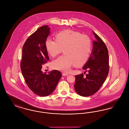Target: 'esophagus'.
<instances>
[{"label": "esophagus", "instance_id": "1", "mask_svg": "<svg viewBox=\"0 0 129 129\" xmlns=\"http://www.w3.org/2000/svg\"><path fill=\"white\" fill-rule=\"evenodd\" d=\"M62 76H67L68 75V74H67V73H62Z\"/></svg>", "mask_w": 129, "mask_h": 129}]
</instances>
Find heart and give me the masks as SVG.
Returning <instances> with one entry per match:
<instances>
[{
  "instance_id": "1",
  "label": "heart",
  "mask_w": 129,
  "mask_h": 129,
  "mask_svg": "<svg viewBox=\"0 0 129 129\" xmlns=\"http://www.w3.org/2000/svg\"><path fill=\"white\" fill-rule=\"evenodd\" d=\"M46 49L51 57L62 52L64 54L52 61V68L62 72L68 71L75 65L83 66L90 57L91 44L90 38L78 31L64 30L56 34L55 40L48 38L45 43Z\"/></svg>"
}]
</instances>
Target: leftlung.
<instances>
[{"instance_id":"obj_1","label":"left lung","mask_w":129,"mask_h":129,"mask_svg":"<svg viewBox=\"0 0 129 129\" xmlns=\"http://www.w3.org/2000/svg\"><path fill=\"white\" fill-rule=\"evenodd\" d=\"M93 33L95 40L92 41L93 48L89 60L82 69L88 70L84 77L83 74L76 75L75 90L79 95L87 97L93 95L100 89L107 79L109 72L108 51L101 38Z\"/></svg>"}]
</instances>
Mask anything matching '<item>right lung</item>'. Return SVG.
I'll list each match as a JSON object with an SVG mask.
<instances>
[{
    "mask_svg": "<svg viewBox=\"0 0 129 129\" xmlns=\"http://www.w3.org/2000/svg\"><path fill=\"white\" fill-rule=\"evenodd\" d=\"M50 33V27L44 25L32 34L23 46L21 62L22 76L28 87L42 97L53 92L62 77L58 70H53L48 75L41 71L42 65L49 60L45 43Z\"/></svg>",
    "mask_w": 129,
    "mask_h": 129,
    "instance_id": "obj_1",
    "label": "right lung"
}]
</instances>
